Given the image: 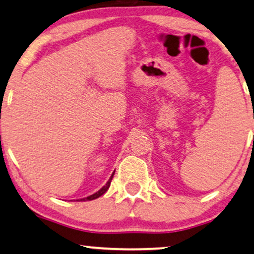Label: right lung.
I'll use <instances>...</instances> for the list:
<instances>
[{"mask_svg":"<svg viewBox=\"0 0 254 254\" xmlns=\"http://www.w3.org/2000/svg\"><path fill=\"white\" fill-rule=\"evenodd\" d=\"M114 173H115V172H114ZM114 173H112V176H111V177H110V179H109L107 184H105V185L103 186V188L101 189V190H99L98 192H96V193H94V194L89 195V197H86V198H83V199H81V201H85V200H92V199H96V198L101 197L102 194H104L105 192L108 191V189L110 188V184H111V179H112V177H114Z\"/></svg>","mask_w":254,"mask_h":254,"instance_id":"1","label":"right lung"}]
</instances>
